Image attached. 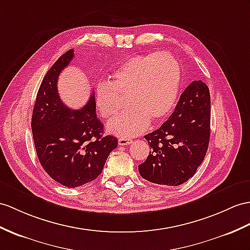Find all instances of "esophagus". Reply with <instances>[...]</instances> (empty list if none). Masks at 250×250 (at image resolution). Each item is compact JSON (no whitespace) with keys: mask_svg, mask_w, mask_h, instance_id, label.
<instances>
[{"mask_svg":"<svg viewBox=\"0 0 250 250\" xmlns=\"http://www.w3.org/2000/svg\"><path fill=\"white\" fill-rule=\"evenodd\" d=\"M118 141H119V145H122V146H124V145H128V144H130L131 142H132V140L131 139H129V138H119L118 139Z\"/></svg>","mask_w":250,"mask_h":250,"instance_id":"34e87169","label":"esophagus"}]
</instances>
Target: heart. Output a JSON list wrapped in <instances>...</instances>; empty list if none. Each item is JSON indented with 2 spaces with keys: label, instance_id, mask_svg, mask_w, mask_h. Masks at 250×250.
<instances>
[{
  "label": "heart",
  "instance_id": "1",
  "mask_svg": "<svg viewBox=\"0 0 250 250\" xmlns=\"http://www.w3.org/2000/svg\"><path fill=\"white\" fill-rule=\"evenodd\" d=\"M181 83L180 64L167 52L137 55L114 72L110 83H101L96 105L109 118L121 107L120 94L129 97L127 110L107 125L109 132L121 137L137 136L153 123H161L175 107Z\"/></svg>",
  "mask_w": 250,
  "mask_h": 250
}]
</instances>
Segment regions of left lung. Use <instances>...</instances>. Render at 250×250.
<instances>
[{
    "mask_svg": "<svg viewBox=\"0 0 250 250\" xmlns=\"http://www.w3.org/2000/svg\"><path fill=\"white\" fill-rule=\"evenodd\" d=\"M208 86L194 81L181 93L174 112L159 129L144 136L149 155L139 166L146 180L163 186L185 184L205 159L210 139Z\"/></svg>",
    "mask_w": 250,
    "mask_h": 250,
    "instance_id": "obj_1",
    "label": "left lung"
}]
</instances>
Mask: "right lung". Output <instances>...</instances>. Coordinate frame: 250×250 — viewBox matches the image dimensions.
I'll use <instances>...</instances> for the list:
<instances>
[{
	"label": "right lung",
	"instance_id": "obj_1",
	"mask_svg": "<svg viewBox=\"0 0 250 250\" xmlns=\"http://www.w3.org/2000/svg\"><path fill=\"white\" fill-rule=\"evenodd\" d=\"M74 56L70 50L46 72L33 110L32 131L39 162L52 179L68 188L93 181L118 146V139L103 136L104 127L95 112V96L72 110L59 97L57 81Z\"/></svg>",
	"mask_w": 250,
	"mask_h": 250
}]
</instances>
